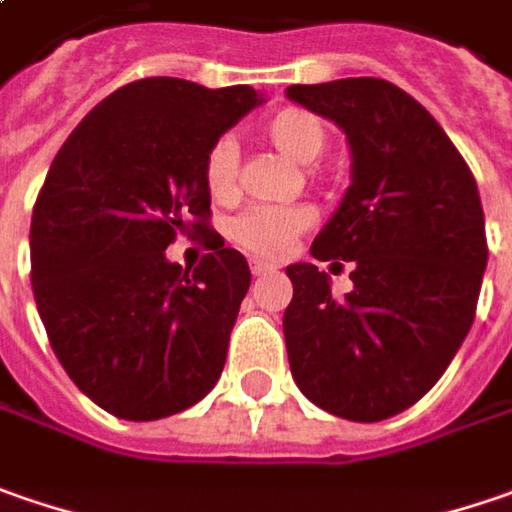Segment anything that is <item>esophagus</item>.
Segmentation results:
<instances>
[{"label":"esophagus","instance_id":"esophagus-1","mask_svg":"<svg viewBox=\"0 0 512 512\" xmlns=\"http://www.w3.org/2000/svg\"><path fill=\"white\" fill-rule=\"evenodd\" d=\"M272 272H275V266H272V263L252 260V275H255V278H266V275H272Z\"/></svg>","mask_w":512,"mask_h":512}]
</instances>
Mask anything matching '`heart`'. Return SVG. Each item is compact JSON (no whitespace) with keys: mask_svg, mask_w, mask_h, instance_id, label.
I'll use <instances>...</instances> for the list:
<instances>
[{"mask_svg":"<svg viewBox=\"0 0 512 512\" xmlns=\"http://www.w3.org/2000/svg\"><path fill=\"white\" fill-rule=\"evenodd\" d=\"M263 134L298 163H315L326 148L323 123L303 108H283L263 123ZM203 183L212 200L226 203L237 191V145L232 137H217L203 157ZM309 226V212L295 206H255L232 220V240L263 257L289 252L292 240Z\"/></svg>","mask_w":512,"mask_h":512,"instance_id":"obj_1","label":"heart"}]
</instances>
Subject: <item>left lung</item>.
<instances>
[{"mask_svg": "<svg viewBox=\"0 0 512 512\" xmlns=\"http://www.w3.org/2000/svg\"><path fill=\"white\" fill-rule=\"evenodd\" d=\"M286 97L349 140L352 186L312 257L355 266L344 300L315 263L286 269L292 378L338 418L384 421L433 389L473 326L487 266L476 177L433 114L387 79L292 85Z\"/></svg>", "mask_w": 512, "mask_h": 512, "instance_id": "obj_1", "label": "left lung"}]
</instances>
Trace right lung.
<instances>
[{"instance_id":"1","label":"right lung","mask_w":512,"mask_h":512,"mask_svg":"<svg viewBox=\"0 0 512 512\" xmlns=\"http://www.w3.org/2000/svg\"><path fill=\"white\" fill-rule=\"evenodd\" d=\"M260 97L249 85L128 82L56 151L31 220V283L59 364L125 421L189 410L217 384L252 272L209 226L203 157ZM207 237L194 270L165 257Z\"/></svg>"}]
</instances>
